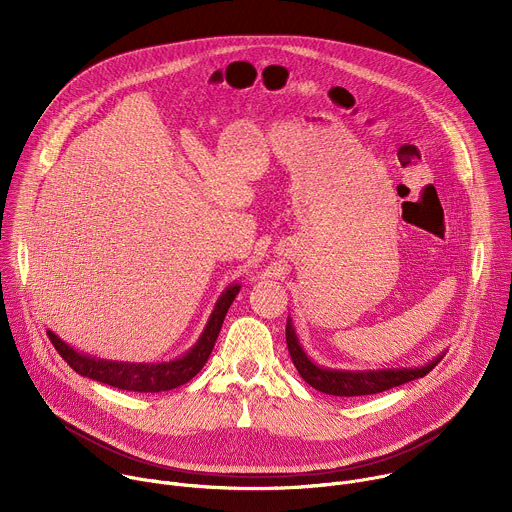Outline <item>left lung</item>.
<instances>
[{
  "mask_svg": "<svg viewBox=\"0 0 512 512\" xmlns=\"http://www.w3.org/2000/svg\"><path fill=\"white\" fill-rule=\"evenodd\" d=\"M285 340H287V350L291 360H294V367L302 375V379L326 393V395H336V397H360V395H375L389 391L393 387L405 385L409 381L425 377L437 362L444 358V354H437L433 360H429L423 367H413V369H379V371H338V369H324L318 367L316 362L310 360V356L304 352L300 346V340L296 336L294 326H291V320L287 318L285 326Z\"/></svg>",
  "mask_w": 512,
  "mask_h": 512,
  "instance_id": "left-lung-1",
  "label": "left lung"
}]
</instances>
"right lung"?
I'll list each match as a JSON object with an SVG mask.
<instances>
[{
    "instance_id": "right-lung-1",
    "label": "right lung",
    "mask_w": 512,
    "mask_h": 512,
    "mask_svg": "<svg viewBox=\"0 0 512 512\" xmlns=\"http://www.w3.org/2000/svg\"><path fill=\"white\" fill-rule=\"evenodd\" d=\"M241 285H229L223 296L218 298L204 332L200 334L198 342L180 358L170 362H158V364H143V362H117V360H103L95 358L91 354L79 352L72 346L64 344L52 330H46L50 342L58 350V354L70 364V369L79 373L81 377H89L93 381L111 385L115 389L123 391H135V393H162L172 391L180 385H186L192 377L200 373L204 362L208 360L214 342L218 338V332L223 328V320L237 298Z\"/></svg>"
}]
</instances>
